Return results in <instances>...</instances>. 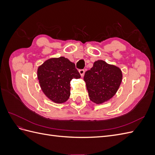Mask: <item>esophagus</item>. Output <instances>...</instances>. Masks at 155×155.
Here are the masks:
<instances>
[{
  "mask_svg": "<svg viewBox=\"0 0 155 155\" xmlns=\"http://www.w3.org/2000/svg\"><path fill=\"white\" fill-rule=\"evenodd\" d=\"M79 74H80V75L81 76H83V75H84V74H85V70H83V69H80L79 70Z\"/></svg>",
  "mask_w": 155,
  "mask_h": 155,
  "instance_id": "34e87169",
  "label": "esophagus"
}]
</instances>
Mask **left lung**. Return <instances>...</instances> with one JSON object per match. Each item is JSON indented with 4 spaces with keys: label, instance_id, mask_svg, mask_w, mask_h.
I'll list each match as a JSON object with an SVG mask.
<instances>
[{
    "label": "left lung",
    "instance_id": "8db88e82",
    "mask_svg": "<svg viewBox=\"0 0 155 155\" xmlns=\"http://www.w3.org/2000/svg\"><path fill=\"white\" fill-rule=\"evenodd\" d=\"M84 80L90 100L101 104L115 95L122 80V73L118 67L98 60L85 72Z\"/></svg>",
    "mask_w": 155,
    "mask_h": 155
}]
</instances>
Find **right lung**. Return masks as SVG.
I'll use <instances>...</instances> for the list:
<instances>
[{
    "label": "right lung",
    "mask_w": 155,
    "mask_h": 155,
    "mask_svg": "<svg viewBox=\"0 0 155 155\" xmlns=\"http://www.w3.org/2000/svg\"><path fill=\"white\" fill-rule=\"evenodd\" d=\"M37 78L42 91L50 100L62 104L70 95V81L81 76L74 63L64 57L51 58L38 68Z\"/></svg>",
    "instance_id": "obj_1"
}]
</instances>
